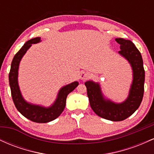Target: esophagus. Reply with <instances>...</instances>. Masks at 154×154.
I'll use <instances>...</instances> for the list:
<instances>
[{
	"label": "esophagus",
	"mask_w": 154,
	"mask_h": 154,
	"mask_svg": "<svg viewBox=\"0 0 154 154\" xmlns=\"http://www.w3.org/2000/svg\"><path fill=\"white\" fill-rule=\"evenodd\" d=\"M88 77V75L85 72H80V75H79V77H80V79H85V78H87Z\"/></svg>",
	"instance_id": "34e87169"
}]
</instances>
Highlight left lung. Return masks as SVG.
<instances>
[{"instance_id":"1","label":"left lung","mask_w":154,"mask_h":154,"mask_svg":"<svg viewBox=\"0 0 154 154\" xmlns=\"http://www.w3.org/2000/svg\"><path fill=\"white\" fill-rule=\"evenodd\" d=\"M120 45L119 53L130 62L133 72V80L128 98L121 103L104 99L100 85L93 81L85 83L90 105L98 116L114 122L122 121L131 116L138 109L144 93L145 70L142 56L134 43L129 40L116 38Z\"/></svg>"}]
</instances>
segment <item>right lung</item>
I'll list each match as a JSON object with an SVG mask.
<instances>
[{"label":"right lung","mask_w":154,"mask_h":154,"mask_svg":"<svg viewBox=\"0 0 154 154\" xmlns=\"http://www.w3.org/2000/svg\"><path fill=\"white\" fill-rule=\"evenodd\" d=\"M40 41V38H32L28 40L24 43L22 48L16 54L12 60L8 79H9L12 99L17 110L23 116L34 122L46 123L56 119L63 112L66 105L67 95L75 89L79 83L74 82L61 88L59 91L56 101L51 107L45 108L40 106L32 105L24 100L19 91L18 81H17L19 62L32 44L39 43Z\"/></svg>","instance_id":"add662e5"}]
</instances>
